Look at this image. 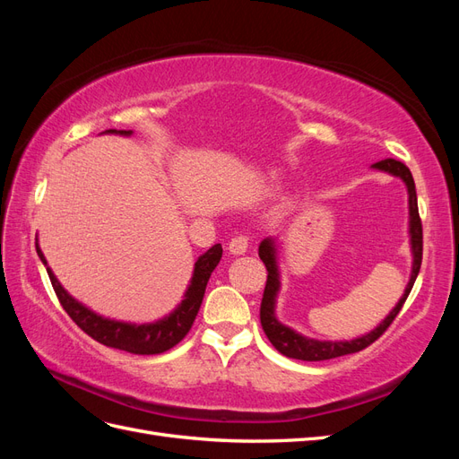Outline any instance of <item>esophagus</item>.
Instances as JSON below:
<instances>
[{"instance_id": "obj_1", "label": "esophagus", "mask_w": 459, "mask_h": 459, "mask_svg": "<svg viewBox=\"0 0 459 459\" xmlns=\"http://www.w3.org/2000/svg\"><path fill=\"white\" fill-rule=\"evenodd\" d=\"M247 248H248V238H247V235H238V238H233L228 243V251L231 255H243V253H247Z\"/></svg>"}]
</instances>
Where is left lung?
<instances>
[{
  "mask_svg": "<svg viewBox=\"0 0 459 459\" xmlns=\"http://www.w3.org/2000/svg\"><path fill=\"white\" fill-rule=\"evenodd\" d=\"M371 169L400 178L408 187L410 245H411L413 262H411V275H410V281L406 285L404 295L400 297L396 307L388 312V316L383 319V322L362 337H356L352 341H317V339L304 337L295 329L283 325L280 319L275 317V300H277V293H280L281 281H280V268H277L275 241L272 238H266L258 247V256L268 270L266 289H264V297H262V304H260V324H262L264 333H266V337L270 339V342L275 346V351H280L287 358L304 359V362H322V359H331V358H339L344 354H354V352L364 351L366 346L377 341L386 331V327L393 324V319L398 316L402 307H404V302L415 283V277H418V273H420L421 258H423V228H421V218H420V211H418V195H415V184H413L411 172L404 162L394 160V159H385V160L375 162V164H371Z\"/></svg>",
  "mask_w": 459,
  "mask_h": 459,
  "instance_id": "left-lung-1",
  "label": "left lung"
}]
</instances>
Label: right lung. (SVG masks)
<instances>
[{
  "label": "right lung",
  "mask_w": 459,
  "mask_h": 459,
  "mask_svg": "<svg viewBox=\"0 0 459 459\" xmlns=\"http://www.w3.org/2000/svg\"><path fill=\"white\" fill-rule=\"evenodd\" d=\"M105 134L132 135V130H107ZM36 253L39 260L44 262L51 285L55 289V295H57L61 307L68 316H71L73 322L82 331L88 333V335L97 342L110 346V349L149 356V354H160V352L170 351L172 346H176L189 333L193 322H195V316L201 308L208 277H211V273L214 272V268L218 266V262L221 258V245L218 243L211 247L204 255L197 258L184 300L178 304L174 312L164 316L162 319H159V322L140 324V325L103 317L100 314H95L93 310H90L88 307H84V304L78 302L74 297L66 293L65 287L59 283L57 277H55V273L48 266V260L44 253H41L38 243H36Z\"/></svg>",
  "instance_id": "right-lung-1"
}]
</instances>
